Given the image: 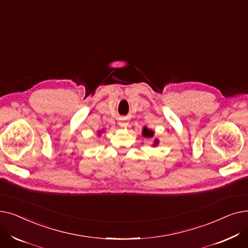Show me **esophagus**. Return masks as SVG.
<instances>
[{
	"mask_svg": "<svg viewBox=\"0 0 248 248\" xmlns=\"http://www.w3.org/2000/svg\"><path fill=\"white\" fill-rule=\"evenodd\" d=\"M126 124H125L124 122H121V123H120V125H123V126H124V125H126Z\"/></svg>",
	"mask_w": 248,
	"mask_h": 248,
	"instance_id": "esophagus-1",
	"label": "esophagus"
}]
</instances>
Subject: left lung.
Masks as SVG:
<instances>
[{
	"mask_svg": "<svg viewBox=\"0 0 248 248\" xmlns=\"http://www.w3.org/2000/svg\"><path fill=\"white\" fill-rule=\"evenodd\" d=\"M142 136L147 137V138H153L154 137V132L151 131V129H149L148 127H144V129H142ZM154 142H155L154 146H157L159 140H155Z\"/></svg>",
	"mask_w": 248,
	"mask_h": 248,
	"instance_id": "left-lung-1",
	"label": "left lung"
}]
</instances>
